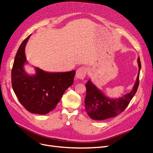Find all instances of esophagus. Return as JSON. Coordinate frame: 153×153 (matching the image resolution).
<instances>
[{
	"label": "esophagus",
	"instance_id": "obj_1",
	"mask_svg": "<svg viewBox=\"0 0 153 153\" xmlns=\"http://www.w3.org/2000/svg\"><path fill=\"white\" fill-rule=\"evenodd\" d=\"M88 72V69L86 67H81L77 70L76 77L77 79H84Z\"/></svg>",
	"mask_w": 153,
	"mask_h": 153
}]
</instances>
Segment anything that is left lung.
<instances>
[{
  "label": "left lung",
  "mask_w": 153,
  "mask_h": 153,
  "mask_svg": "<svg viewBox=\"0 0 153 153\" xmlns=\"http://www.w3.org/2000/svg\"><path fill=\"white\" fill-rule=\"evenodd\" d=\"M139 72L132 91L118 98H110L89 79L86 84V95L84 103L88 115L93 120H103L119 115L126 108L139 86L141 67L140 58L137 59Z\"/></svg>",
  "instance_id": "obj_1"
}]
</instances>
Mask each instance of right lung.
Returning <instances> with one entry per match:
<instances>
[{
    "mask_svg": "<svg viewBox=\"0 0 153 153\" xmlns=\"http://www.w3.org/2000/svg\"><path fill=\"white\" fill-rule=\"evenodd\" d=\"M30 36L22 42L16 55L11 74L12 86L28 111L45 115L55 108L65 90L72 85L76 71L48 72L35 67V74H27L24 69L27 64L25 47Z\"/></svg>",
    "mask_w": 153,
    "mask_h": 153,
    "instance_id": "add662e5",
    "label": "right lung"
}]
</instances>
